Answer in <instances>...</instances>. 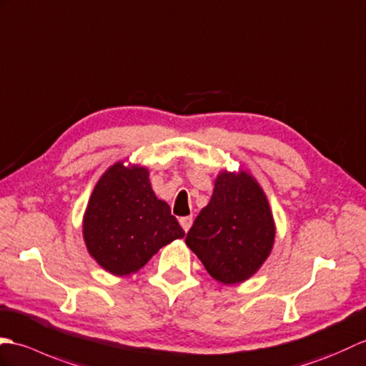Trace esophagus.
<instances>
[{
	"mask_svg": "<svg viewBox=\"0 0 366 366\" xmlns=\"http://www.w3.org/2000/svg\"><path fill=\"white\" fill-rule=\"evenodd\" d=\"M180 224H182V227H183V230L188 232V230L191 229V225H192V216H184V217H182V219H180Z\"/></svg>",
	"mask_w": 366,
	"mask_h": 366,
	"instance_id": "34e87169",
	"label": "esophagus"
}]
</instances>
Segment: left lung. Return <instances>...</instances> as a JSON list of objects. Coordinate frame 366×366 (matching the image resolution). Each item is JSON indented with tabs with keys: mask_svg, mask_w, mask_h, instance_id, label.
I'll list each match as a JSON object with an SVG mask.
<instances>
[{
	"mask_svg": "<svg viewBox=\"0 0 366 366\" xmlns=\"http://www.w3.org/2000/svg\"><path fill=\"white\" fill-rule=\"evenodd\" d=\"M274 238V219L262 186L246 170H224L216 177L209 204L186 234V244L211 277L234 285L259 269Z\"/></svg>",
	"mask_w": 366,
	"mask_h": 366,
	"instance_id": "left-lung-1",
	"label": "left lung"
}]
</instances>
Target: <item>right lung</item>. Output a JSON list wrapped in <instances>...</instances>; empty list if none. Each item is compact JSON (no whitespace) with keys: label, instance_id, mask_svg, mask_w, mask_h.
<instances>
[{"label":"right lung","instance_id":"add662e5","mask_svg":"<svg viewBox=\"0 0 366 366\" xmlns=\"http://www.w3.org/2000/svg\"><path fill=\"white\" fill-rule=\"evenodd\" d=\"M89 254L114 275L134 274L162 247L184 237L170 207L152 189L149 169L119 161L95 184L83 219Z\"/></svg>","mask_w":366,"mask_h":366}]
</instances>
